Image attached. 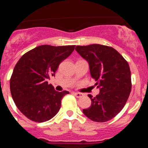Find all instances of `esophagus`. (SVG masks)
<instances>
[{"label": "esophagus", "mask_w": 148, "mask_h": 148, "mask_svg": "<svg viewBox=\"0 0 148 148\" xmlns=\"http://www.w3.org/2000/svg\"><path fill=\"white\" fill-rule=\"evenodd\" d=\"M73 95H75L77 98H81L84 95L83 93H81V92H73Z\"/></svg>", "instance_id": "1"}]
</instances>
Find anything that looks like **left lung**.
<instances>
[{"instance_id":"left-lung-1","label":"left lung","mask_w":148,"mask_h":148,"mask_svg":"<svg viewBox=\"0 0 148 148\" xmlns=\"http://www.w3.org/2000/svg\"><path fill=\"white\" fill-rule=\"evenodd\" d=\"M75 50L90 65V75L100 88L95 97L88 95L91 106L83 113L92 121L105 122L125 107L132 88L127 61L114 48L101 44L77 46Z\"/></svg>"}]
</instances>
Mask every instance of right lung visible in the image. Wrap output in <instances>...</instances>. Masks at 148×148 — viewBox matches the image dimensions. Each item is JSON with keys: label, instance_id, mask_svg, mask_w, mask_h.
Wrapping results in <instances>:
<instances>
[{"label": "right lung", "instance_id": "right-lung-1", "mask_svg": "<svg viewBox=\"0 0 148 148\" xmlns=\"http://www.w3.org/2000/svg\"><path fill=\"white\" fill-rule=\"evenodd\" d=\"M75 45H41L22 56L10 78L12 97L18 110L29 119L44 122L54 117L68 91L57 92L47 79L55 75L59 64Z\"/></svg>", "mask_w": 148, "mask_h": 148}]
</instances>
